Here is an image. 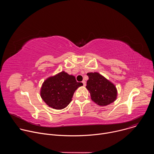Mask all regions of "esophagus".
<instances>
[{"mask_svg": "<svg viewBox=\"0 0 154 154\" xmlns=\"http://www.w3.org/2000/svg\"><path fill=\"white\" fill-rule=\"evenodd\" d=\"M82 83H83V85L84 86H86V82H85V81H82Z\"/></svg>", "mask_w": 154, "mask_h": 154, "instance_id": "34e87169", "label": "esophagus"}]
</instances>
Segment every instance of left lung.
<instances>
[{
	"instance_id": "1",
	"label": "left lung",
	"mask_w": 154,
	"mask_h": 154,
	"mask_svg": "<svg viewBox=\"0 0 154 154\" xmlns=\"http://www.w3.org/2000/svg\"><path fill=\"white\" fill-rule=\"evenodd\" d=\"M89 79L86 82V89L89 91L91 100L99 106H106L117 99L116 86L99 72L87 73Z\"/></svg>"
}]
</instances>
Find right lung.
Listing matches in <instances>:
<instances>
[{
	"mask_svg": "<svg viewBox=\"0 0 154 154\" xmlns=\"http://www.w3.org/2000/svg\"><path fill=\"white\" fill-rule=\"evenodd\" d=\"M82 85V83L76 81L74 75L62 71L45 80L40 96L49 106L61 109L69 104L75 91Z\"/></svg>",
	"mask_w": 154,
	"mask_h": 154,
	"instance_id": "right-lung-1",
	"label": "right lung"
}]
</instances>
